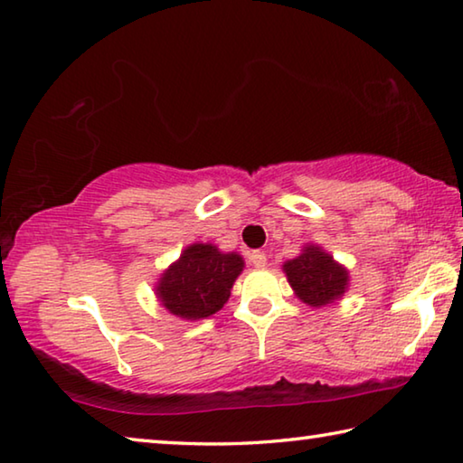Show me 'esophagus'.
I'll return each instance as SVG.
<instances>
[{
	"label": "esophagus",
	"mask_w": 463,
	"mask_h": 463,
	"mask_svg": "<svg viewBox=\"0 0 463 463\" xmlns=\"http://www.w3.org/2000/svg\"><path fill=\"white\" fill-rule=\"evenodd\" d=\"M249 261L255 265V268H265L268 265V257H265L263 250H253V253L249 255Z\"/></svg>",
	"instance_id": "esophagus-1"
}]
</instances>
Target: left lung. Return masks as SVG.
<instances>
[{
    "label": "left lung",
    "mask_w": 463,
    "mask_h": 463,
    "mask_svg": "<svg viewBox=\"0 0 463 463\" xmlns=\"http://www.w3.org/2000/svg\"><path fill=\"white\" fill-rule=\"evenodd\" d=\"M281 269L298 300L312 308L328 307L341 300L349 289L347 268L335 261V257L326 253L323 247L312 245V242L302 247L300 255L281 265Z\"/></svg>",
    "instance_id": "1"
}]
</instances>
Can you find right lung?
Wrapping results in <instances>:
<instances>
[{
  "label": "right lung",
  "mask_w": 463,
  "mask_h": 463,
  "mask_svg": "<svg viewBox=\"0 0 463 463\" xmlns=\"http://www.w3.org/2000/svg\"><path fill=\"white\" fill-rule=\"evenodd\" d=\"M242 268L239 253H222L213 242H192L156 279L155 296L179 318H208L229 302Z\"/></svg>",
  "instance_id": "obj_1"
}]
</instances>
